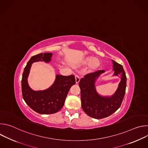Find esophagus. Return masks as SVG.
<instances>
[{"label":"esophagus","instance_id":"1","mask_svg":"<svg viewBox=\"0 0 148 148\" xmlns=\"http://www.w3.org/2000/svg\"><path fill=\"white\" fill-rule=\"evenodd\" d=\"M75 78L76 84H78V83L79 82V80H80L79 77L78 75H75Z\"/></svg>","mask_w":148,"mask_h":148}]
</instances>
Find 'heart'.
Returning a JSON list of instances; mask_svg holds the SVG:
<instances>
[{
	"instance_id": "b5f03b06",
	"label": "heart",
	"mask_w": 148,
	"mask_h": 148,
	"mask_svg": "<svg viewBox=\"0 0 148 148\" xmlns=\"http://www.w3.org/2000/svg\"><path fill=\"white\" fill-rule=\"evenodd\" d=\"M88 64L90 70H95L98 67L99 64V61L92 56H88L84 58L79 64V66H87Z\"/></svg>"
}]
</instances>
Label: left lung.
Returning <instances> with one entry per match:
<instances>
[{"label":"left lung","instance_id":"obj_1","mask_svg":"<svg viewBox=\"0 0 148 148\" xmlns=\"http://www.w3.org/2000/svg\"><path fill=\"white\" fill-rule=\"evenodd\" d=\"M114 71L113 76H118L121 81L115 92L111 96H102L98 93L95 82L104 70H99L86 75L79 82L81 90V107L88 116L95 119H102L114 113L121 106L126 87V77L122 65L112 60Z\"/></svg>","mask_w":148,"mask_h":148}]
</instances>
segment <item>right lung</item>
<instances>
[{
  "mask_svg": "<svg viewBox=\"0 0 148 148\" xmlns=\"http://www.w3.org/2000/svg\"><path fill=\"white\" fill-rule=\"evenodd\" d=\"M52 56L51 53H45L32 57L22 75V91L23 99L33 111L40 114H51L61 110L71 87L75 84L74 75H56L54 83L46 90L34 91L30 87L27 78L33 63L38 61L49 63L51 60Z\"/></svg>",
  "mask_w": 148,
  "mask_h": 148,
  "instance_id": "obj_1",
  "label": "right lung"
}]
</instances>
